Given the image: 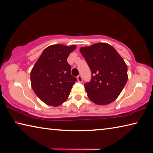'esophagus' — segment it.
Here are the masks:
<instances>
[{
  "label": "esophagus",
  "mask_w": 153,
  "mask_h": 153,
  "mask_svg": "<svg viewBox=\"0 0 153 153\" xmlns=\"http://www.w3.org/2000/svg\"><path fill=\"white\" fill-rule=\"evenodd\" d=\"M77 81H78L79 82H82V78L81 75H79V76H77Z\"/></svg>",
  "instance_id": "34e87169"
}]
</instances>
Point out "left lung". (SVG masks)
I'll return each mask as SVG.
<instances>
[{"instance_id":"left-lung-1","label":"left lung","mask_w":153,"mask_h":153,"mask_svg":"<svg viewBox=\"0 0 153 153\" xmlns=\"http://www.w3.org/2000/svg\"><path fill=\"white\" fill-rule=\"evenodd\" d=\"M91 71V80L85 84L89 98L97 105L114 102L128 79L127 66L113 47L98 42L80 48Z\"/></svg>"}]
</instances>
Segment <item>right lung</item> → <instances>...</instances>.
I'll return each instance as SVG.
<instances>
[{"label":"right lung","instance_id":"right-lung-1","mask_svg":"<svg viewBox=\"0 0 153 153\" xmlns=\"http://www.w3.org/2000/svg\"><path fill=\"white\" fill-rule=\"evenodd\" d=\"M76 47L61 44L47 47L32 68V88L47 105L59 106L63 104L77 81L71 75V67L67 62L68 57Z\"/></svg>","mask_w":153,"mask_h":153}]
</instances>
